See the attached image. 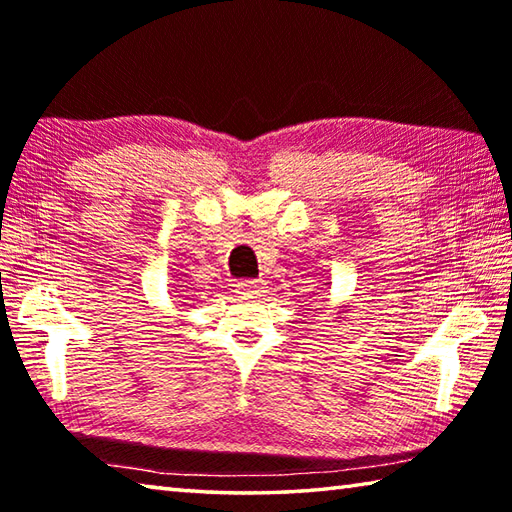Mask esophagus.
<instances>
[{"label":"esophagus","instance_id":"esophagus-1","mask_svg":"<svg viewBox=\"0 0 512 512\" xmlns=\"http://www.w3.org/2000/svg\"><path fill=\"white\" fill-rule=\"evenodd\" d=\"M237 293H241V296H259L264 289V284L259 280H239L237 284Z\"/></svg>","mask_w":512,"mask_h":512}]
</instances>
